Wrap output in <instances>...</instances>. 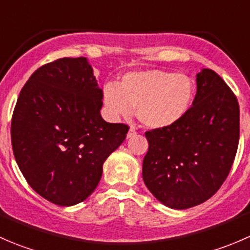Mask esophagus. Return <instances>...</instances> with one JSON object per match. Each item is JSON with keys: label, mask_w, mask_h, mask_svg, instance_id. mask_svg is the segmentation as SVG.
Masks as SVG:
<instances>
[{"label": "esophagus", "mask_w": 250, "mask_h": 250, "mask_svg": "<svg viewBox=\"0 0 250 250\" xmlns=\"http://www.w3.org/2000/svg\"><path fill=\"white\" fill-rule=\"evenodd\" d=\"M135 134H137V132H135V129H133V128H130V129L128 130V133H127V138H128V139H130V138L135 137Z\"/></svg>", "instance_id": "34e87169"}]
</instances>
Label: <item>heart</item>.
<instances>
[{
    "label": "heart",
    "instance_id": "obj_1",
    "mask_svg": "<svg viewBox=\"0 0 250 250\" xmlns=\"http://www.w3.org/2000/svg\"><path fill=\"white\" fill-rule=\"evenodd\" d=\"M193 99L195 84L190 77L158 69L127 72L120 84L106 83L103 88V100L111 117H129L137 106L138 118L152 129L180 122Z\"/></svg>",
    "mask_w": 250,
    "mask_h": 250
}]
</instances>
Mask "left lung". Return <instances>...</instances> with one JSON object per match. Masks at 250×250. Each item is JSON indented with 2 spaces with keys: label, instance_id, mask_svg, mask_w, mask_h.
Segmentation results:
<instances>
[{
  "label": "left lung",
  "instance_id": "8db88e82",
  "mask_svg": "<svg viewBox=\"0 0 250 250\" xmlns=\"http://www.w3.org/2000/svg\"><path fill=\"white\" fill-rule=\"evenodd\" d=\"M197 93L188 115L169 128L145 133L143 179L172 209L206 202L230 173L239 140V106L232 90L210 69L196 75Z\"/></svg>",
  "mask_w": 250,
  "mask_h": 250
}]
</instances>
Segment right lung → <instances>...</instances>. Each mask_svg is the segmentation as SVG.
Segmentation results:
<instances>
[{"mask_svg":"<svg viewBox=\"0 0 250 250\" xmlns=\"http://www.w3.org/2000/svg\"><path fill=\"white\" fill-rule=\"evenodd\" d=\"M103 90L87 58H62L37 69L20 92L12 146L29 185L62 207L87 200L103 165L128 125L103 120Z\"/></svg>","mask_w":250,"mask_h":250,"instance_id":"obj_1","label":"right lung"}]
</instances>
